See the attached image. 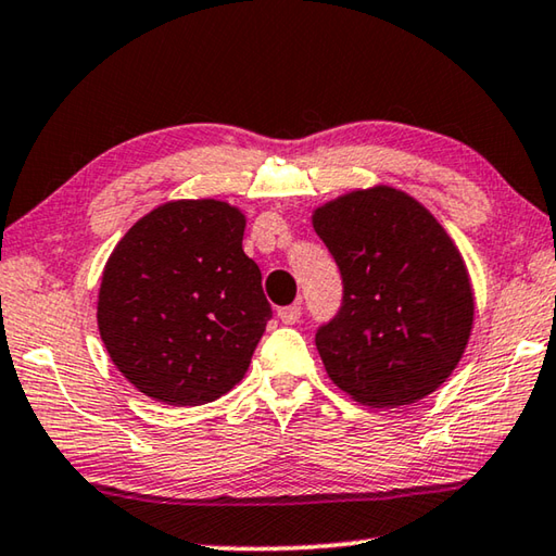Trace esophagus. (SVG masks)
I'll use <instances>...</instances> for the list:
<instances>
[{"mask_svg":"<svg viewBox=\"0 0 556 556\" xmlns=\"http://www.w3.org/2000/svg\"><path fill=\"white\" fill-rule=\"evenodd\" d=\"M277 316H279V321L281 324H287V326H291V324H296L299 318H301V304H291V306H281L279 312H277Z\"/></svg>","mask_w":556,"mask_h":556,"instance_id":"obj_1","label":"esophagus"}]
</instances>
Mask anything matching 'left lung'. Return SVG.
Returning <instances> with one entry per match:
<instances>
[{
    "instance_id": "1",
    "label": "left lung",
    "mask_w": 556,
    "mask_h": 556,
    "mask_svg": "<svg viewBox=\"0 0 556 556\" xmlns=\"http://www.w3.org/2000/svg\"><path fill=\"white\" fill-rule=\"evenodd\" d=\"M343 279V301L318 326L328 378L368 407H402L434 392L473 326L464 260L425 205L390 186L353 191L314 213Z\"/></svg>"
}]
</instances>
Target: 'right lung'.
Here are the masks:
<instances>
[{"label": "right lung", "mask_w": 556, "mask_h": 556, "mask_svg": "<svg viewBox=\"0 0 556 556\" xmlns=\"http://www.w3.org/2000/svg\"><path fill=\"white\" fill-rule=\"evenodd\" d=\"M242 232L244 215L228 203L172 201L112 250L98 296L100 338L147 397L195 407L248 372L271 306Z\"/></svg>", "instance_id": "right-lung-1"}]
</instances>
